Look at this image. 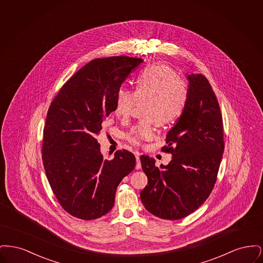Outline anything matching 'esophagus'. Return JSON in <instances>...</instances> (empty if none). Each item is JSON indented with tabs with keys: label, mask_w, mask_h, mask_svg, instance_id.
Returning <instances> with one entry per match:
<instances>
[{
	"label": "esophagus",
	"mask_w": 263,
	"mask_h": 263,
	"mask_svg": "<svg viewBox=\"0 0 263 263\" xmlns=\"http://www.w3.org/2000/svg\"><path fill=\"white\" fill-rule=\"evenodd\" d=\"M136 162H137V163H136V168L137 170H140L141 168V162H140V156H139V154L138 153H136Z\"/></svg>",
	"instance_id": "34e87169"
}]
</instances>
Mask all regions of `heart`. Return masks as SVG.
Instances as JSON below:
<instances>
[{
  "label": "heart",
  "instance_id": "heart-1",
  "mask_svg": "<svg viewBox=\"0 0 263 263\" xmlns=\"http://www.w3.org/2000/svg\"><path fill=\"white\" fill-rule=\"evenodd\" d=\"M189 97L188 84L170 65L153 64L146 67L135 81V90L120 88L116 92L113 112L127 120L137 102L145 101L143 115L147 117L126 135L127 140L140 146L155 136L154 120L158 125L174 123L184 111Z\"/></svg>",
  "mask_w": 263,
  "mask_h": 263
}]
</instances>
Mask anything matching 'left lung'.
Masks as SVG:
<instances>
[{"label": "left lung", "instance_id": "8db88e82", "mask_svg": "<svg viewBox=\"0 0 263 263\" xmlns=\"http://www.w3.org/2000/svg\"><path fill=\"white\" fill-rule=\"evenodd\" d=\"M187 104L166 134L173 155L167 165L141 156L148 185L140 197L145 208L165 220H178L194 212L209 197L224 153V129L219 102L205 76L191 74Z\"/></svg>", "mask_w": 263, "mask_h": 263}]
</instances>
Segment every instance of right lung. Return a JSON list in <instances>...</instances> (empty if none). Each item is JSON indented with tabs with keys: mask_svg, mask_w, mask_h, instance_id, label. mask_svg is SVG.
I'll return each instance as SVG.
<instances>
[{
	"mask_svg": "<svg viewBox=\"0 0 263 263\" xmlns=\"http://www.w3.org/2000/svg\"><path fill=\"white\" fill-rule=\"evenodd\" d=\"M143 62L141 58H98L67 81L51 102L43 130L42 161L52 191L63 209L93 220L112 209L115 192L135 167V156L100 153L99 135L112 112L118 89Z\"/></svg>",
	"mask_w": 263,
	"mask_h": 263,
	"instance_id": "add662e5",
	"label": "right lung"
}]
</instances>
